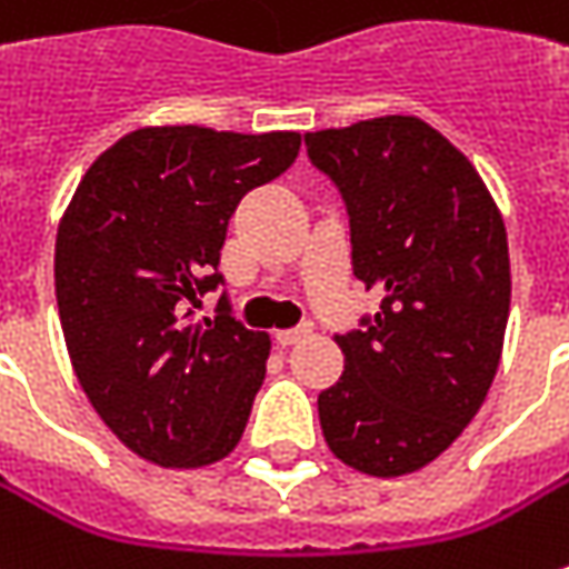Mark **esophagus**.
Returning <instances> with one entry per match:
<instances>
[{
    "mask_svg": "<svg viewBox=\"0 0 569 569\" xmlns=\"http://www.w3.org/2000/svg\"><path fill=\"white\" fill-rule=\"evenodd\" d=\"M306 333H309V328H289V331L273 333V340H277L280 347H292V343H299V340H302Z\"/></svg>",
    "mask_w": 569,
    "mask_h": 569,
    "instance_id": "34e87169",
    "label": "esophagus"
}]
</instances>
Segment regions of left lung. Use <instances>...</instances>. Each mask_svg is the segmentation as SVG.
<instances>
[{"instance_id":"1","label":"left lung","mask_w":569,"mask_h":569,"mask_svg":"<svg viewBox=\"0 0 569 569\" xmlns=\"http://www.w3.org/2000/svg\"><path fill=\"white\" fill-rule=\"evenodd\" d=\"M343 193L353 273L382 292L337 333L343 376L318 395L325 442L372 478L442 456L481 410L509 318L507 226L475 164L420 117L306 133Z\"/></svg>"}]
</instances>
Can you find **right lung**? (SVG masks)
<instances>
[{"label": "right lung", "instance_id": "add662e5", "mask_svg": "<svg viewBox=\"0 0 569 569\" xmlns=\"http://www.w3.org/2000/svg\"><path fill=\"white\" fill-rule=\"evenodd\" d=\"M299 133L142 127L91 161L57 232V306L91 408L139 458L203 468L238 446L270 337L229 315L193 321L222 283L241 197L280 178Z\"/></svg>", "mask_w": 569, "mask_h": 569}]
</instances>
